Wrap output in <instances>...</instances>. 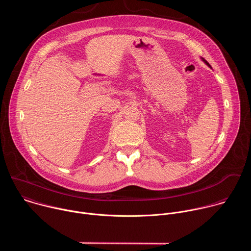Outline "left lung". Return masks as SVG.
Wrapping results in <instances>:
<instances>
[{
  "label": "left lung",
  "mask_w": 251,
  "mask_h": 251,
  "mask_svg": "<svg viewBox=\"0 0 251 251\" xmlns=\"http://www.w3.org/2000/svg\"><path fill=\"white\" fill-rule=\"evenodd\" d=\"M202 60H203V61H204V62H205V63H206V64H207V65H208V66H209V67H210V65H209V64H208V62H207V61H206V60H204V59H203V58H202Z\"/></svg>",
  "instance_id": "8db88e82"
}]
</instances>
